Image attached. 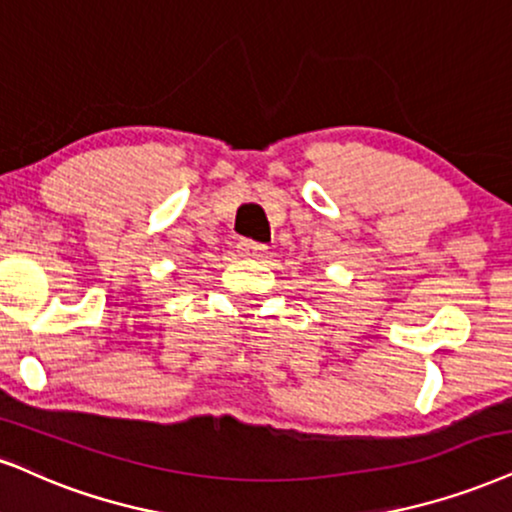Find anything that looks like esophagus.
Instances as JSON below:
<instances>
[{
  "label": "esophagus",
  "mask_w": 512,
  "mask_h": 512,
  "mask_svg": "<svg viewBox=\"0 0 512 512\" xmlns=\"http://www.w3.org/2000/svg\"><path fill=\"white\" fill-rule=\"evenodd\" d=\"M266 249H268L266 244H258V242H254V239H242V242L237 244L239 256H244V258H261L263 254H266Z\"/></svg>",
  "instance_id": "obj_1"
}]
</instances>
